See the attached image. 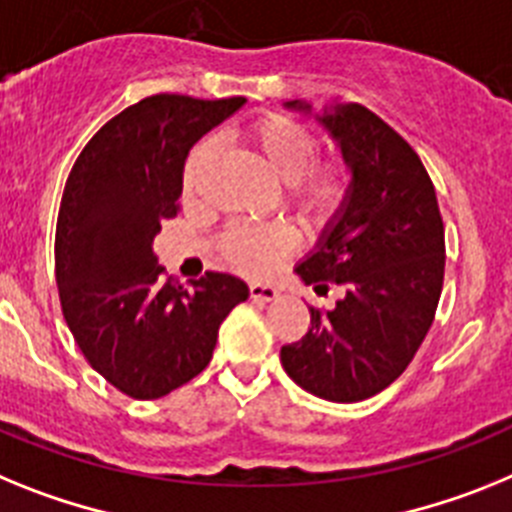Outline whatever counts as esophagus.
I'll list each match as a JSON object with an SVG mask.
<instances>
[{
	"label": "esophagus",
	"instance_id": "obj_1",
	"mask_svg": "<svg viewBox=\"0 0 512 512\" xmlns=\"http://www.w3.org/2000/svg\"><path fill=\"white\" fill-rule=\"evenodd\" d=\"M250 296L255 301H275L278 299V288L265 286V283H250Z\"/></svg>",
	"mask_w": 512,
	"mask_h": 512
}]
</instances>
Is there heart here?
<instances>
[{
	"instance_id": "b5f03b06",
	"label": "heart",
	"mask_w": 512,
	"mask_h": 512,
	"mask_svg": "<svg viewBox=\"0 0 512 512\" xmlns=\"http://www.w3.org/2000/svg\"><path fill=\"white\" fill-rule=\"evenodd\" d=\"M247 139L278 180L288 182V203L314 224H330L345 208L353 190V167L345 157L317 159L319 139L306 123L291 115H265L247 131ZM219 141L203 136L182 162L180 188L185 198H198ZM293 234L286 226H229L219 237L221 257L234 270L265 275L291 252Z\"/></svg>"
}]
</instances>
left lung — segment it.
I'll use <instances>...</instances> for the list:
<instances>
[{
	"instance_id": "obj_1",
	"label": "left lung",
	"mask_w": 512,
	"mask_h": 512,
	"mask_svg": "<svg viewBox=\"0 0 512 512\" xmlns=\"http://www.w3.org/2000/svg\"><path fill=\"white\" fill-rule=\"evenodd\" d=\"M319 123L353 167V190L296 273L317 291L337 283L345 296L330 311L309 306V332L283 345L281 363L314 397L361 402L402 376L433 324L443 219L428 170L379 115L350 102L324 110Z\"/></svg>"
}]
</instances>
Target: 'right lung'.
Listing matches in <instances>:
<instances>
[{
	"instance_id": "right-lung-1",
	"label": "right lung",
	"mask_w": 512,
	"mask_h": 512,
	"mask_svg": "<svg viewBox=\"0 0 512 512\" xmlns=\"http://www.w3.org/2000/svg\"><path fill=\"white\" fill-rule=\"evenodd\" d=\"M242 105L244 97H144L92 136L66 180L56 224L61 311L87 363L133 399L195 379L226 314L250 296L229 273L180 286L154 255L162 221L180 211L190 146Z\"/></svg>"
}]
</instances>
